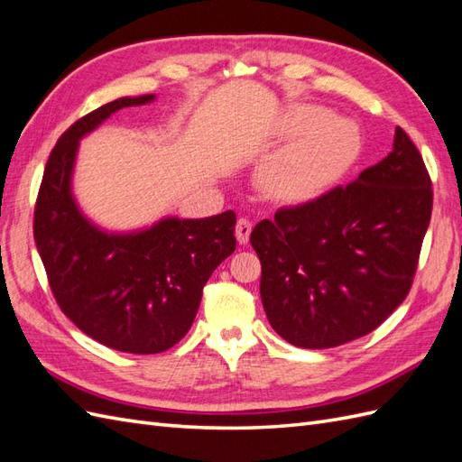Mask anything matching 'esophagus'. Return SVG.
<instances>
[{
  "label": "esophagus",
  "instance_id": "obj_1",
  "mask_svg": "<svg viewBox=\"0 0 462 462\" xmlns=\"http://www.w3.org/2000/svg\"><path fill=\"white\" fill-rule=\"evenodd\" d=\"M250 231H253V221L248 217H239L236 221V227H235V235H236V241L241 245H246L250 239Z\"/></svg>",
  "mask_w": 462,
  "mask_h": 462
}]
</instances>
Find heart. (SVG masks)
<instances>
[{
  "label": "heart",
  "instance_id": "obj_1",
  "mask_svg": "<svg viewBox=\"0 0 462 462\" xmlns=\"http://www.w3.org/2000/svg\"><path fill=\"white\" fill-rule=\"evenodd\" d=\"M285 131L297 143L277 152L260 167L258 183L273 199L295 200L319 189L351 158L353 127L343 119L329 117L326 109L302 106L291 111Z\"/></svg>",
  "mask_w": 462,
  "mask_h": 462
}]
</instances>
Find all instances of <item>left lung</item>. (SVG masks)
<instances>
[{
    "label": "left lung",
    "instance_id": "1",
    "mask_svg": "<svg viewBox=\"0 0 462 462\" xmlns=\"http://www.w3.org/2000/svg\"><path fill=\"white\" fill-rule=\"evenodd\" d=\"M431 204L422 153L397 127L389 156L356 180L262 219L250 245L272 328L300 348L380 328L412 287Z\"/></svg>",
    "mask_w": 462,
    "mask_h": 462
}]
</instances>
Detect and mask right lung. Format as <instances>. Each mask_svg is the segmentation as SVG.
I'll list each match as a JSON object with an SVG mask.
<instances>
[{"label":"right lung","instance_id":"add662e5","mask_svg":"<svg viewBox=\"0 0 462 462\" xmlns=\"http://www.w3.org/2000/svg\"><path fill=\"white\" fill-rule=\"evenodd\" d=\"M152 100L119 97L75 121L50 153L34 206L36 248L61 312L94 341L131 355L163 353L185 337L206 282L236 246L231 209L167 217L129 235L104 233L79 212L71 194L79 141L117 109Z\"/></svg>","mask_w":462,"mask_h":462}]
</instances>
